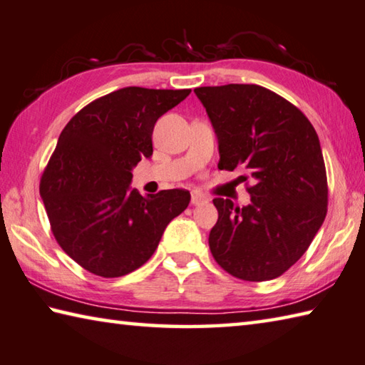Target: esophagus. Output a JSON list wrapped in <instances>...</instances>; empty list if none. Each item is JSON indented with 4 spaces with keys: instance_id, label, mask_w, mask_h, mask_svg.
Wrapping results in <instances>:
<instances>
[{
    "instance_id": "esophagus-1",
    "label": "esophagus",
    "mask_w": 365,
    "mask_h": 365,
    "mask_svg": "<svg viewBox=\"0 0 365 365\" xmlns=\"http://www.w3.org/2000/svg\"><path fill=\"white\" fill-rule=\"evenodd\" d=\"M207 201H209V197L204 193H201V191H191V204L193 205H200V204H204Z\"/></svg>"
}]
</instances>
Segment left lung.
Returning <instances> with one entry per match:
<instances>
[{
	"label": "left lung",
	"mask_w": 365,
	"mask_h": 365,
	"mask_svg": "<svg viewBox=\"0 0 365 365\" xmlns=\"http://www.w3.org/2000/svg\"><path fill=\"white\" fill-rule=\"evenodd\" d=\"M195 94L217 135L218 169H242L254 180L247 205L214 200L212 255L240 279H274L300 260L327 214L319 137L300 110L262 86H209Z\"/></svg>",
	"instance_id": "8db88e82"
}]
</instances>
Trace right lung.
<instances>
[{
	"instance_id": "obj_1",
	"label": "right lung",
	"mask_w": 365,
	"mask_h": 365,
	"mask_svg": "<svg viewBox=\"0 0 365 365\" xmlns=\"http://www.w3.org/2000/svg\"><path fill=\"white\" fill-rule=\"evenodd\" d=\"M191 89H118L91 102L65 125L39 183L52 233L65 254L102 277L140 268L155 254L190 191L142 196L132 169L153 155L151 134Z\"/></svg>"
}]
</instances>
